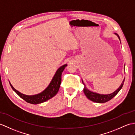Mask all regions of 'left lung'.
<instances>
[{
    "instance_id": "left-lung-1",
    "label": "left lung",
    "mask_w": 135,
    "mask_h": 135,
    "mask_svg": "<svg viewBox=\"0 0 135 135\" xmlns=\"http://www.w3.org/2000/svg\"><path fill=\"white\" fill-rule=\"evenodd\" d=\"M115 35H117V37H118L119 40L120 41V37L118 35L117 33H115ZM124 80H123V82H122L120 86L119 87V88H118L116 90L114 91L113 93H112L111 94H99L98 93H94L93 91H91L87 89L86 87V85L84 84V82H83L82 80V83L84 84V87L83 89V92L84 93V94L86 95L87 97V98L89 99L91 101H92L94 102L97 103H105L108 102L109 101H110V99H112L114 97H115L117 94V93L120 91V90L122 89V87L123 86L124 82Z\"/></svg>"
}]
</instances>
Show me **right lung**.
Segmentation results:
<instances>
[{
  "label": "right lung",
  "mask_w": 135,
  "mask_h": 135,
  "mask_svg": "<svg viewBox=\"0 0 135 135\" xmlns=\"http://www.w3.org/2000/svg\"><path fill=\"white\" fill-rule=\"evenodd\" d=\"M67 65V64H64L58 69L48 86L42 92L38 94L33 95L23 94L15 89L10 83V84L12 90L26 102L32 103V104H38V103L44 102L55 96L59 91L61 82V74Z\"/></svg>",
  "instance_id": "1"
}]
</instances>
